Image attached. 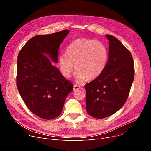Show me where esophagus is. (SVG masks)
I'll return each mask as SVG.
<instances>
[{
    "label": "esophagus",
    "mask_w": 151,
    "mask_h": 151,
    "mask_svg": "<svg viewBox=\"0 0 151 151\" xmlns=\"http://www.w3.org/2000/svg\"><path fill=\"white\" fill-rule=\"evenodd\" d=\"M80 88H82L80 87V86H79L78 85H75L73 86V90L74 91H76V90H79Z\"/></svg>",
    "instance_id": "34e87169"
}]
</instances>
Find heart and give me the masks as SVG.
<instances>
[{"label": "heart", "mask_w": 151, "mask_h": 151, "mask_svg": "<svg viewBox=\"0 0 151 151\" xmlns=\"http://www.w3.org/2000/svg\"><path fill=\"white\" fill-rule=\"evenodd\" d=\"M58 57V66L62 75L69 78L76 69L74 76L78 83L97 78L104 70L109 52L102 42L91 39L79 38L69 44Z\"/></svg>", "instance_id": "obj_1"}]
</instances>
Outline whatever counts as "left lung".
Instances as JSON below:
<instances>
[{
  "label": "left lung",
  "instance_id": "left-lung-1",
  "mask_svg": "<svg viewBox=\"0 0 151 151\" xmlns=\"http://www.w3.org/2000/svg\"><path fill=\"white\" fill-rule=\"evenodd\" d=\"M106 37L109 42L107 65L97 78L85 85L87 112L97 119L108 117L121 108L134 77L130 52L115 37L110 35Z\"/></svg>",
  "mask_w": 151,
  "mask_h": 151
}]
</instances>
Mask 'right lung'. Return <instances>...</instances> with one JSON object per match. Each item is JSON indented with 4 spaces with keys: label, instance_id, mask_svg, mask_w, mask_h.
<instances>
[{
    "label": "right lung",
    "instance_id": "add662e5",
    "mask_svg": "<svg viewBox=\"0 0 151 151\" xmlns=\"http://www.w3.org/2000/svg\"><path fill=\"white\" fill-rule=\"evenodd\" d=\"M69 32L36 35L26 42L18 55V90L29 110L43 119L59 116L73 89L72 82L52 62H58L60 45Z\"/></svg>",
    "mask_w": 151,
    "mask_h": 151
}]
</instances>
